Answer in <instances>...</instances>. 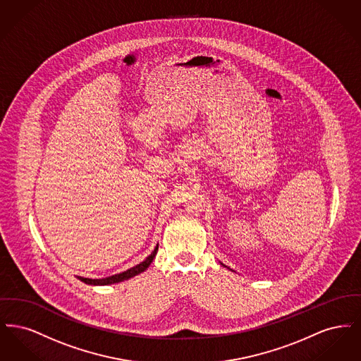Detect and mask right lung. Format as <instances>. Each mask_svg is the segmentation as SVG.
<instances>
[{
    "label": "right lung",
    "mask_w": 361,
    "mask_h": 361,
    "mask_svg": "<svg viewBox=\"0 0 361 361\" xmlns=\"http://www.w3.org/2000/svg\"><path fill=\"white\" fill-rule=\"evenodd\" d=\"M157 250H158V245L155 246V249L152 252V255H150L149 257H146L145 261H142L140 264H137L135 267H133V268H130V269H127V271H124V272H121V274H118V275L109 276V277H104V279H87V277L78 276V279H80L81 281L86 283V284H90V286H108V284L121 283V281L128 280V279H131V277H134V276L145 272V271L150 267V264L153 262L155 255H157Z\"/></svg>",
    "instance_id": "right-lung-1"
}]
</instances>
